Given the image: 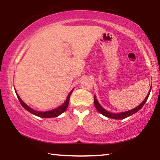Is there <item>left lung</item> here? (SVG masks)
I'll list each match as a JSON object with an SVG mask.
<instances>
[{"mask_svg": "<svg viewBox=\"0 0 160 160\" xmlns=\"http://www.w3.org/2000/svg\"><path fill=\"white\" fill-rule=\"evenodd\" d=\"M150 92H148V95H147V97L145 98V99L144 101H143L142 103H141L140 105H138L137 108H134V109L130 110V111H128L122 112V113H111V112H108V111H106V110H104V108L100 105V104L98 103V101H97V99H96V98H95V97L94 98L95 107L97 109V111L99 112V113H101L102 115H104V116H105V117H108V118L115 119V120H122V119H125V118H126V117H129V116H131V115L134 114V113H135L136 112L138 111L139 110H140L141 108L143 107V106H144L145 102H147L148 97H149Z\"/></svg>", "mask_w": 160, "mask_h": 160, "instance_id": "1", "label": "left lung"}]
</instances>
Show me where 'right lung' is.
Wrapping results in <instances>:
<instances>
[{
    "label": "right lung",
    "mask_w": 160,
    "mask_h": 160,
    "mask_svg": "<svg viewBox=\"0 0 160 160\" xmlns=\"http://www.w3.org/2000/svg\"><path fill=\"white\" fill-rule=\"evenodd\" d=\"M73 90H74V89H73L71 91V92L69 93L68 95L67 99L65 100V103H64L63 104H62V105L59 106V107L56 108V109L51 110V111H34V110H33L32 108L28 107L27 104H25V103H24V102H22V99L19 98V95L17 94V92H16V95H17V98H18V99H19V101L20 104H21V105L22 106V107L25 108V110H27L28 111H29L30 113H32V114L36 115V116H38V117H43V118H51V117H58V116L62 114V113H63L64 111H65V110L67 109L68 106L70 96H71V93H72Z\"/></svg>",
    "instance_id": "add662e5"
}]
</instances>
